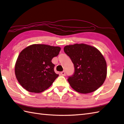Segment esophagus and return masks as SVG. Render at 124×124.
<instances>
[{
  "mask_svg": "<svg viewBox=\"0 0 124 124\" xmlns=\"http://www.w3.org/2000/svg\"><path fill=\"white\" fill-rule=\"evenodd\" d=\"M61 74L62 76H65L66 75V72L64 71H63L62 72H61Z\"/></svg>",
  "mask_w": 124,
  "mask_h": 124,
  "instance_id": "esophagus-1",
  "label": "esophagus"
}]
</instances>
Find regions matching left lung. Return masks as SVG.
<instances>
[{
    "label": "left lung",
    "mask_w": 124,
    "mask_h": 124,
    "mask_svg": "<svg viewBox=\"0 0 124 124\" xmlns=\"http://www.w3.org/2000/svg\"><path fill=\"white\" fill-rule=\"evenodd\" d=\"M64 51L70 58L74 73L68 81L76 92L87 94L98 89L107 75L106 62L99 50L85 44L64 46Z\"/></svg>",
    "instance_id": "obj_1"
}]
</instances>
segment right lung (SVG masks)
<instances>
[{
    "instance_id": "1",
    "label": "right lung",
    "mask_w": 124,
    "mask_h": 124,
    "mask_svg": "<svg viewBox=\"0 0 124 124\" xmlns=\"http://www.w3.org/2000/svg\"><path fill=\"white\" fill-rule=\"evenodd\" d=\"M60 50L58 46L45 44H32L23 49L15 65L20 85L31 93H41L48 89L58 76L51 60Z\"/></svg>"
}]
</instances>
